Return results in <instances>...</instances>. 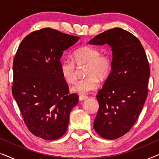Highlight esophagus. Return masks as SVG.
<instances>
[{"label":"esophagus","mask_w":159,"mask_h":159,"mask_svg":"<svg viewBox=\"0 0 159 159\" xmlns=\"http://www.w3.org/2000/svg\"><path fill=\"white\" fill-rule=\"evenodd\" d=\"M87 98H88V97L86 96V95H80L79 96L80 101H84V100H86Z\"/></svg>","instance_id":"esophagus-1"}]
</instances>
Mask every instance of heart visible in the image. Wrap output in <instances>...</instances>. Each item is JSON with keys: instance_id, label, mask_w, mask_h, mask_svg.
Segmentation results:
<instances>
[{"instance_id": "heart-1", "label": "heart", "mask_w": 159, "mask_h": 159, "mask_svg": "<svg viewBox=\"0 0 159 159\" xmlns=\"http://www.w3.org/2000/svg\"><path fill=\"white\" fill-rule=\"evenodd\" d=\"M76 64H88L84 74L86 77L80 80L72 87L71 90L79 94H87L99 87V79L103 80L111 72L112 60L107 53H101L98 48L82 46L73 52L72 59L66 58L61 62L60 71L64 81L74 84L77 79Z\"/></svg>"}]
</instances>
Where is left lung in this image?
Here are the masks:
<instances>
[{"label":"left lung","instance_id":"obj_1","mask_svg":"<svg viewBox=\"0 0 159 159\" xmlns=\"http://www.w3.org/2000/svg\"><path fill=\"white\" fill-rule=\"evenodd\" d=\"M89 43L111 47V72L96 95L99 108L94 129L102 138L114 140L129 131L144 106L149 63L140 40L121 28L106 30Z\"/></svg>","mask_w":159,"mask_h":159}]
</instances>
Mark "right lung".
<instances>
[{
	"instance_id": "add662e5",
	"label": "right lung",
	"mask_w": 159,
	"mask_h": 159,
	"mask_svg": "<svg viewBox=\"0 0 159 159\" xmlns=\"http://www.w3.org/2000/svg\"><path fill=\"white\" fill-rule=\"evenodd\" d=\"M51 28L23 39L13 62L12 94L26 126L34 135L56 140L66 132L79 96L69 94L60 71L63 51L79 40Z\"/></svg>"
}]
</instances>
